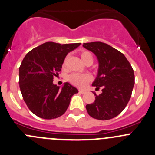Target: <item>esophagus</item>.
Masks as SVG:
<instances>
[{
    "label": "esophagus",
    "instance_id": "1",
    "mask_svg": "<svg viewBox=\"0 0 155 155\" xmlns=\"http://www.w3.org/2000/svg\"><path fill=\"white\" fill-rule=\"evenodd\" d=\"M79 94H83L85 93V91H83V90H79Z\"/></svg>",
    "mask_w": 155,
    "mask_h": 155
}]
</instances>
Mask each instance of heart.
Wrapping results in <instances>:
<instances>
[{"label": "heart", "mask_w": 155, "mask_h": 155, "mask_svg": "<svg viewBox=\"0 0 155 155\" xmlns=\"http://www.w3.org/2000/svg\"><path fill=\"white\" fill-rule=\"evenodd\" d=\"M80 57L82 60L83 61L84 63L86 65H91L94 61V57L91 52L89 51H82L80 52ZM68 57L65 58L64 61L63 66L66 65ZM91 80V77L88 74H76V73H73L70 75L68 77V81L72 85L78 87H85L86 86L87 82Z\"/></svg>", "instance_id": "obj_1"}]
</instances>
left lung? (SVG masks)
Listing matches in <instances>:
<instances>
[{"label": "left lung", "instance_id": "left-lung-1", "mask_svg": "<svg viewBox=\"0 0 155 155\" xmlns=\"http://www.w3.org/2000/svg\"><path fill=\"white\" fill-rule=\"evenodd\" d=\"M83 47L97 56L99 70L92 85L102 93L94 94V102L87 104L88 115L98 120H109L119 115L130 99L134 85V70L125 56L107 43L91 42Z\"/></svg>", "mask_w": 155, "mask_h": 155}]
</instances>
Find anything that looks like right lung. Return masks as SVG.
Segmentation results:
<instances>
[{
	"label": "right lung",
	"mask_w": 155,
	"mask_h": 155,
	"mask_svg": "<svg viewBox=\"0 0 155 155\" xmlns=\"http://www.w3.org/2000/svg\"><path fill=\"white\" fill-rule=\"evenodd\" d=\"M80 43L60 44L46 42L33 48L19 67V87L28 109L44 119L61 116L78 90L68 82L62 88L53 84V78L61 70L68 52Z\"/></svg>",
	"instance_id": "right-lung-1"
}]
</instances>
